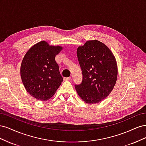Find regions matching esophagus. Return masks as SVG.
<instances>
[{
	"label": "esophagus",
	"instance_id": "obj_1",
	"mask_svg": "<svg viewBox=\"0 0 146 146\" xmlns=\"http://www.w3.org/2000/svg\"><path fill=\"white\" fill-rule=\"evenodd\" d=\"M70 79H71V77H64V80H70Z\"/></svg>",
	"mask_w": 146,
	"mask_h": 146
}]
</instances>
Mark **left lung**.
Returning a JSON list of instances; mask_svg holds the SVG:
<instances>
[{
  "mask_svg": "<svg viewBox=\"0 0 146 146\" xmlns=\"http://www.w3.org/2000/svg\"><path fill=\"white\" fill-rule=\"evenodd\" d=\"M77 54L83 76L80 85H75L77 93L86 103H99L109 95L116 82L115 57L98 40L88 41L78 47Z\"/></svg>",
  "mask_w": 146,
  "mask_h": 146,
  "instance_id": "obj_1",
  "label": "left lung"
}]
</instances>
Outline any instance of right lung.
Returning a JSON list of instances; mask_svg holds the SVG:
<instances>
[{
	"mask_svg": "<svg viewBox=\"0 0 146 146\" xmlns=\"http://www.w3.org/2000/svg\"><path fill=\"white\" fill-rule=\"evenodd\" d=\"M62 49L49 46L44 41L31 47L24 56L21 66V76L26 90L40 100L49 99L63 79L55 56Z\"/></svg>",
	"mask_w": 146,
	"mask_h": 146,
	"instance_id": "1",
	"label": "right lung"
}]
</instances>
